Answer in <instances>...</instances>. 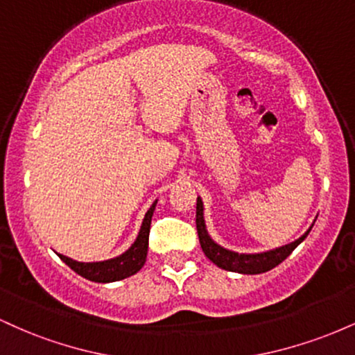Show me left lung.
Here are the masks:
<instances>
[{"label":"left lung","mask_w":355,"mask_h":355,"mask_svg":"<svg viewBox=\"0 0 355 355\" xmlns=\"http://www.w3.org/2000/svg\"><path fill=\"white\" fill-rule=\"evenodd\" d=\"M313 223L309 227V230L305 232L302 237H299L294 242L287 243V245L272 248V250L260 252V254H239V252L229 250V248H223L218 245L217 242H214L211 237L207 232L205 218H203V202L202 198H197V232L198 239H200V245L203 254H205L215 266L223 268V270L229 272H239V274H263V272L270 270L282 263L288 255L294 252V248L299 245L300 242H304V239L307 237L309 232L312 230Z\"/></svg>","instance_id":"8db88e82"}]
</instances>
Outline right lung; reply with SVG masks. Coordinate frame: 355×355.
<instances>
[{
    "mask_svg": "<svg viewBox=\"0 0 355 355\" xmlns=\"http://www.w3.org/2000/svg\"><path fill=\"white\" fill-rule=\"evenodd\" d=\"M155 207H157V200L152 203V207L145 214V218L141 222L140 232H138L135 242L132 243V247L128 250L115 257V259L101 260V262H78V260H73L67 255L58 254V257L73 272L85 277V279L92 280V282H116V280H123L126 277L137 274L145 266L146 252H148L150 223H152Z\"/></svg>",
    "mask_w": 355,
    "mask_h": 355,
    "instance_id": "1",
    "label": "right lung"
}]
</instances>
